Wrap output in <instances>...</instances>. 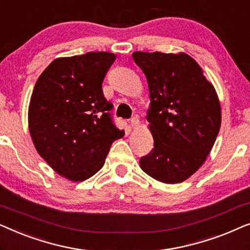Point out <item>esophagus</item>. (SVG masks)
<instances>
[{
  "instance_id": "1",
  "label": "esophagus",
  "mask_w": 250,
  "mask_h": 250,
  "mask_svg": "<svg viewBox=\"0 0 250 250\" xmlns=\"http://www.w3.org/2000/svg\"><path fill=\"white\" fill-rule=\"evenodd\" d=\"M129 124H131V126L133 128H138V126H139V118L138 117H132L131 119H129Z\"/></svg>"
}]
</instances>
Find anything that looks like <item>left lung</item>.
Masks as SVG:
<instances>
[{
  "label": "left lung",
  "instance_id": "left-lung-1",
  "mask_svg": "<svg viewBox=\"0 0 250 250\" xmlns=\"http://www.w3.org/2000/svg\"><path fill=\"white\" fill-rule=\"evenodd\" d=\"M150 92L146 121L153 149L142 170L163 183H180L203 165L221 127V107L211 83L186 53L134 52Z\"/></svg>",
  "mask_w": 250,
  "mask_h": 250
}]
</instances>
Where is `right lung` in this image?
<instances>
[{
  "label": "right lung",
  "mask_w": 250,
  "mask_h": 250,
  "mask_svg": "<svg viewBox=\"0 0 250 250\" xmlns=\"http://www.w3.org/2000/svg\"><path fill=\"white\" fill-rule=\"evenodd\" d=\"M114 53L87 52L53 60L30 98L28 123L40 156L61 176L80 182L104 166L110 146L125 132L116 127L102 82Z\"/></svg>",
  "instance_id": "obj_1"
}]
</instances>
